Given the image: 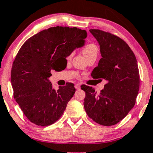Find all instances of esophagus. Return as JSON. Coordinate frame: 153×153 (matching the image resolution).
<instances>
[{"instance_id": "1", "label": "esophagus", "mask_w": 153, "mask_h": 153, "mask_svg": "<svg viewBox=\"0 0 153 153\" xmlns=\"http://www.w3.org/2000/svg\"><path fill=\"white\" fill-rule=\"evenodd\" d=\"M75 88H76V89H80V85H78V84H77V85H75Z\"/></svg>"}]
</instances>
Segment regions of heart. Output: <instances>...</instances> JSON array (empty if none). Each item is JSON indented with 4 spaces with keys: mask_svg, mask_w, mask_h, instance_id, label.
Masks as SVG:
<instances>
[{
    "mask_svg": "<svg viewBox=\"0 0 153 153\" xmlns=\"http://www.w3.org/2000/svg\"><path fill=\"white\" fill-rule=\"evenodd\" d=\"M82 53L86 58H87L88 57H89V56H91L92 55H97V46H96L94 44H87L83 47ZM71 56L72 54L69 55V56L68 57V59H70V58L71 57Z\"/></svg>",
    "mask_w": 153,
    "mask_h": 153,
    "instance_id": "1",
    "label": "heart"
}]
</instances>
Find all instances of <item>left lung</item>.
<instances>
[{"mask_svg": "<svg viewBox=\"0 0 153 153\" xmlns=\"http://www.w3.org/2000/svg\"><path fill=\"white\" fill-rule=\"evenodd\" d=\"M89 32L100 45L102 56L91 76L107 82L98 94L91 87L81 86L86 94L84 107L88 117L96 123L114 126L126 117L136 102L139 90L137 59L120 38L100 30Z\"/></svg>", "mask_w": 153, "mask_h": 153, "instance_id": "1", "label": "left lung"}]
</instances>
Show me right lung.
<instances>
[{
	"instance_id": "right-lung-1",
	"label": "right lung",
	"mask_w": 153,
	"mask_h": 153,
	"mask_svg": "<svg viewBox=\"0 0 153 153\" xmlns=\"http://www.w3.org/2000/svg\"><path fill=\"white\" fill-rule=\"evenodd\" d=\"M87 36V31L76 27H52L21 46L12 65L11 82L14 99L30 121L48 126L63 114L76 91L74 85L56 91L49 77L52 70L59 71L66 57L85 46Z\"/></svg>"
}]
</instances>
